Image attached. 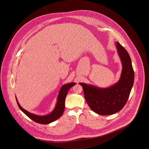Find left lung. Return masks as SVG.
<instances>
[{"mask_svg":"<svg viewBox=\"0 0 149 149\" xmlns=\"http://www.w3.org/2000/svg\"><path fill=\"white\" fill-rule=\"evenodd\" d=\"M122 69L118 82L108 88H100L80 83L90 108L100 115L116 113L126 104L134 82V71L130 56L118 42H115Z\"/></svg>","mask_w":149,"mask_h":149,"instance_id":"8db88e82","label":"left lung"}]
</instances>
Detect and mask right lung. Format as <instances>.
Here are the masks:
<instances>
[{
  "mask_svg": "<svg viewBox=\"0 0 149 149\" xmlns=\"http://www.w3.org/2000/svg\"><path fill=\"white\" fill-rule=\"evenodd\" d=\"M75 84H76L75 83L72 82V83L65 84L63 85L58 93L57 99L56 104L55 107L54 109L50 113L43 115V116H39V115H37L35 114L29 112V111L23 109L21 106V105L18 102L16 96H15V99L19 109L27 116H28L29 118L35 121L36 123L43 124V125H47L56 120L62 116L65 109V100L66 95L70 88Z\"/></svg>",
  "mask_w": 149,
  "mask_h": 149,
  "instance_id": "obj_1",
  "label": "right lung"
}]
</instances>
